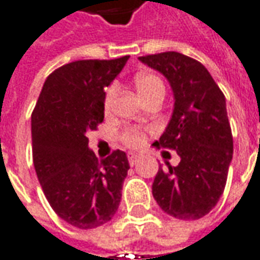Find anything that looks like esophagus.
I'll return each mask as SVG.
<instances>
[{
	"label": "esophagus",
	"instance_id": "1",
	"mask_svg": "<svg viewBox=\"0 0 260 260\" xmlns=\"http://www.w3.org/2000/svg\"><path fill=\"white\" fill-rule=\"evenodd\" d=\"M139 158H140L139 154H133V153H132V154H128V165H130V166H134V165L139 161Z\"/></svg>",
	"mask_w": 260,
	"mask_h": 260
}]
</instances>
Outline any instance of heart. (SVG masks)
Instances as JSON below:
<instances>
[{
	"label": "heart",
	"mask_w": 260,
	"mask_h": 260,
	"mask_svg": "<svg viewBox=\"0 0 260 260\" xmlns=\"http://www.w3.org/2000/svg\"><path fill=\"white\" fill-rule=\"evenodd\" d=\"M134 83H136V88H137L139 94L142 95V99L154 93L165 94L163 80L158 77L157 74H151V73L140 74V76L136 77ZM116 91H117L116 85H110L109 88L106 90L104 100H103V107H104L106 113L111 109V104H113V100H114ZM120 139H121V142L124 143L127 147L139 149L146 142V128H142V127H126L121 132Z\"/></svg>",
	"instance_id": "b5f03b06"
}]
</instances>
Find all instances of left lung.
I'll return each instance as SVG.
<instances>
[{"instance_id": "8db88e82", "label": "left lung", "mask_w": 260, "mask_h": 260, "mask_svg": "<svg viewBox=\"0 0 260 260\" xmlns=\"http://www.w3.org/2000/svg\"><path fill=\"white\" fill-rule=\"evenodd\" d=\"M139 60L160 71L173 88L175 110L154 146L176 150L180 163L158 167L153 198L167 215L196 220L223 194L233 154V137L224 94L206 67L176 51Z\"/></svg>"}]
</instances>
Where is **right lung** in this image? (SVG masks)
<instances>
[{"mask_svg": "<svg viewBox=\"0 0 260 260\" xmlns=\"http://www.w3.org/2000/svg\"><path fill=\"white\" fill-rule=\"evenodd\" d=\"M128 55L114 60H77L47 77L32 114V161L50 206L67 223L94 229L117 212L130 169L126 153L99 160L88 133L104 120V88Z\"/></svg>", "mask_w": 260, "mask_h": 260, "instance_id": "right-lung-1", "label": "right lung"}]
</instances>
